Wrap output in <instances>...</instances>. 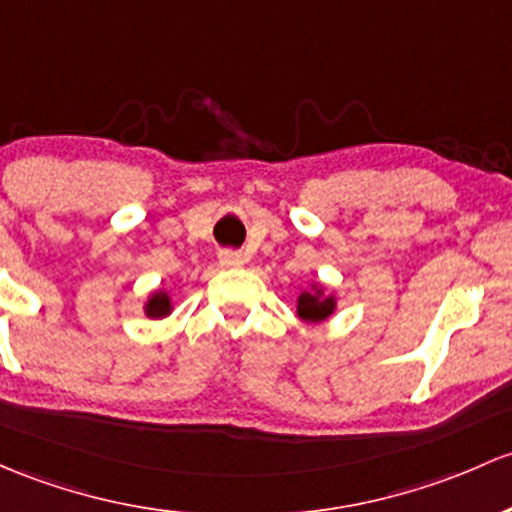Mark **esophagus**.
Returning a JSON list of instances; mask_svg holds the SVG:
<instances>
[{
  "label": "esophagus",
  "mask_w": 512,
  "mask_h": 512,
  "mask_svg": "<svg viewBox=\"0 0 512 512\" xmlns=\"http://www.w3.org/2000/svg\"><path fill=\"white\" fill-rule=\"evenodd\" d=\"M218 260H220V265H223V267H240L242 262H245V260H242L240 252H235V250H220Z\"/></svg>",
  "instance_id": "1"
}]
</instances>
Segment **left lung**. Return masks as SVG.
I'll list each match as a JSON object with an SVG mask.
<instances>
[{
	"label": "left lung",
	"instance_id": "1",
	"mask_svg": "<svg viewBox=\"0 0 512 512\" xmlns=\"http://www.w3.org/2000/svg\"><path fill=\"white\" fill-rule=\"evenodd\" d=\"M336 311V297L326 294L321 284H311V289L297 297V314L306 324H321Z\"/></svg>",
	"mask_w": 512,
	"mask_h": 512
}]
</instances>
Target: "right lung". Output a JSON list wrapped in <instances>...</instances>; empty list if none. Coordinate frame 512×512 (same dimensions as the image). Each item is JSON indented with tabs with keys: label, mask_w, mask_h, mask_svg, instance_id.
<instances>
[{
	"label": "right lung",
	"mask_w": 512,
	"mask_h": 512,
	"mask_svg": "<svg viewBox=\"0 0 512 512\" xmlns=\"http://www.w3.org/2000/svg\"><path fill=\"white\" fill-rule=\"evenodd\" d=\"M171 297L166 292H154L152 297L147 299V304H144V314L149 316V319H164V316L171 314Z\"/></svg>",
	"instance_id": "right-lung-1"
}]
</instances>
